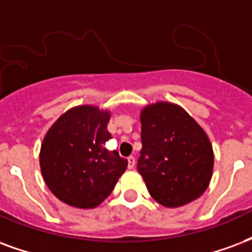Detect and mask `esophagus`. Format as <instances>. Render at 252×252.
<instances>
[{
    "mask_svg": "<svg viewBox=\"0 0 252 252\" xmlns=\"http://www.w3.org/2000/svg\"><path fill=\"white\" fill-rule=\"evenodd\" d=\"M135 163H136L135 158H133V156H129V158H128V168L129 169L133 168V167H135Z\"/></svg>",
    "mask_w": 252,
    "mask_h": 252,
    "instance_id": "obj_1",
    "label": "esophagus"
}]
</instances>
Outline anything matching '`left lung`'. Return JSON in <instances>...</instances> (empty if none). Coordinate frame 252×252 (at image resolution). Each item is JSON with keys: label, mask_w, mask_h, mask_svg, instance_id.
<instances>
[{"label": "left lung", "mask_w": 252, "mask_h": 252, "mask_svg": "<svg viewBox=\"0 0 252 252\" xmlns=\"http://www.w3.org/2000/svg\"><path fill=\"white\" fill-rule=\"evenodd\" d=\"M140 121L137 171L151 196L169 208L197 199L214 168L212 145L202 126L183 108L167 101L145 107Z\"/></svg>", "instance_id": "left-lung-1"}]
</instances>
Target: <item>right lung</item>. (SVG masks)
<instances>
[{
    "label": "right lung",
    "mask_w": 252,
    "mask_h": 252,
    "mask_svg": "<svg viewBox=\"0 0 252 252\" xmlns=\"http://www.w3.org/2000/svg\"><path fill=\"white\" fill-rule=\"evenodd\" d=\"M111 113L93 105L69 109L57 119L41 144L40 167L46 186L61 202L94 208L113 191L128 160L104 144L111 139Z\"/></svg>",
    "instance_id": "right-lung-1"
}]
</instances>
